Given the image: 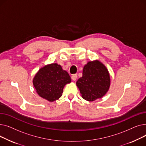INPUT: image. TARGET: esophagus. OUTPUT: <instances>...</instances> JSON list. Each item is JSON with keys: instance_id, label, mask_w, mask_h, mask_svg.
<instances>
[{"instance_id": "obj_1", "label": "esophagus", "mask_w": 146, "mask_h": 146, "mask_svg": "<svg viewBox=\"0 0 146 146\" xmlns=\"http://www.w3.org/2000/svg\"><path fill=\"white\" fill-rule=\"evenodd\" d=\"M77 78H78V74H74L72 76V79L74 81L76 80V79H77Z\"/></svg>"}]
</instances>
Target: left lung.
<instances>
[{
	"label": "left lung",
	"instance_id": "1",
	"mask_svg": "<svg viewBox=\"0 0 146 146\" xmlns=\"http://www.w3.org/2000/svg\"><path fill=\"white\" fill-rule=\"evenodd\" d=\"M76 85L84 99L94 101L104 96L109 89L108 71L99 61H89L84 66L82 77L78 79Z\"/></svg>",
	"mask_w": 146,
	"mask_h": 146
}]
</instances>
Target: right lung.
I'll return each mask as SVG.
<instances>
[{
    "instance_id": "1",
    "label": "right lung",
    "mask_w": 146,
    "mask_h": 146,
    "mask_svg": "<svg viewBox=\"0 0 146 146\" xmlns=\"http://www.w3.org/2000/svg\"><path fill=\"white\" fill-rule=\"evenodd\" d=\"M70 82L68 73L60 65L53 63L38 71L34 78L33 85L41 97L52 102L61 96L64 86Z\"/></svg>"
}]
</instances>
